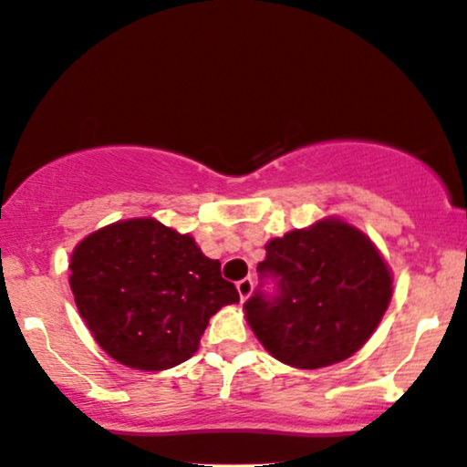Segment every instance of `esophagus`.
<instances>
[{"label":"esophagus","instance_id":"obj_1","mask_svg":"<svg viewBox=\"0 0 467 467\" xmlns=\"http://www.w3.org/2000/svg\"><path fill=\"white\" fill-rule=\"evenodd\" d=\"M235 287H238V295H240V298H249L251 296V292H253V279L251 277H244V279H240L238 284H235Z\"/></svg>","mask_w":467,"mask_h":467}]
</instances>
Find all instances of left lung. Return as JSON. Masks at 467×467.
Wrapping results in <instances>:
<instances>
[{
	"label": "left lung",
	"instance_id": "8db88e82",
	"mask_svg": "<svg viewBox=\"0 0 467 467\" xmlns=\"http://www.w3.org/2000/svg\"><path fill=\"white\" fill-rule=\"evenodd\" d=\"M246 320L270 355L325 368L357 353L392 298V275L374 244L342 221H318L266 244ZM274 284V292L265 285Z\"/></svg>",
	"mask_w": 467,
	"mask_h": 467
}]
</instances>
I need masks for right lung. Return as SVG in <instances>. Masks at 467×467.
Segmentation results:
<instances>
[{
  "mask_svg": "<svg viewBox=\"0 0 467 467\" xmlns=\"http://www.w3.org/2000/svg\"><path fill=\"white\" fill-rule=\"evenodd\" d=\"M68 268L75 305L97 344L136 370L190 359L212 316L240 301L221 262L153 218L90 234L75 246Z\"/></svg>",
  "mask_w": 467,
  "mask_h": 467,
  "instance_id": "1",
  "label": "right lung"
}]
</instances>
